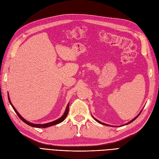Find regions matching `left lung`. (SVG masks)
Listing matches in <instances>:
<instances>
[{
    "label": "left lung",
    "instance_id": "1",
    "mask_svg": "<svg viewBox=\"0 0 159 159\" xmlns=\"http://www.w3.org/2000/svg\"><path fill=\"white\" fill-rule=\"evenodd\" d=\"M143 111V109L141 111H140V113H139L137 115V116L135 117H134V119H133L132 120H131V121H130L129 122H128V123H125V124H124V125H121V126H124V125H128V124H129V123H132L133 121H134V120H135L139 116V115H140L141 113V111ZM92 117H93V118L95 120V121H97V122H98L99 123H100V124H102V125H106V126H111V127H118V126H114V125H108V124H106V123H102V122H101V121H99V120H98L97 119H95L93 116V115H92Z\"/></svg>",
    "mask_w": 159,
    "mask_h": 159
}]
</instances>
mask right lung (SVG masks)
Masks as SVG:
<instances>
[{
	"instance_id": "obj_1",
	"label": "right lung",
	"mask_w": 159,
	"mask_h": 159,
	"mask_svg": "<svg viewBox=\"0 0 159 159\" xmlns=\"http://www.w3.org/2000/svg\"><path fill=\"white\" fill-rule=\"evenodd\" d=\"M8 98L9 103H11V106L12 107L13 109L14 110V111H15L16 113L18 115V116L19 117V118H20V119L22 120V121L23 122H25L26 124L28 125H30V126H31V127H37V128H46V127H51V126H52V125H55L60 123H61L62 121H64V119H65L66 117H67V115H68V111H69L70 102L68 103V105H67V107H66V109L65 111H64V113L63 114V115H62V116H61L60 118L57 119L55 120V121H52V122L47 123H44V124H35V123H30V122H29V121H26V120L25 119H24V118L21 116V115H20V114H19V113L17 111V110L15 109V107H14V105L12 104V103H11V99H10V98H9L8 93Z\"/></svg>"
}]
</instances>
